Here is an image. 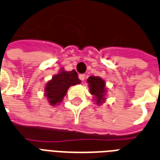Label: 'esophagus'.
<instances>
[{"label":"esophagus","mask_w":160,"mask_h":160,"mask_svg":"<svg viewBox=\"0 0 160 160\" xmlns=\"http://www.w3.org/2000/svg\"><path fill=\"white\" fill-rule=\"evenodd\" d=\"M79 78H80V80H81L82 81H84L85 79V75H84V74H80V75H79Z\"/></svg>","instance_id":"obj_1"}]
</instances>
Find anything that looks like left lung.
Returning <instances> with one entry per match:
<instances>
[{"label":"left lung","instance_id":"left-lung-1","mask_svg":"<svg viewBox=\"0 0 160 160\" xmlns=\"http://www.w3.org/2000/svg\"><path fill=\"white\" fill-rule=\"evenodd\" d=\"M90 93L93 96L94 103L101 106L107 101V89L106 81L99 76L91 75L87 79Z\"/></svg>","mask_w":160,"mask_h":160}]
</instances>
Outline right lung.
Here are the masks:
<instances>
[{"mask_svg": "<svg viewBox=\"0 0 160 160\" xmlns=\"http://www.w3.org/2000/svg\"><path fill=\"white\" fill-rule=\"evenodd\" d=\"M80 83L81 80L78 78L77 72L75 69L66 71L64 68H61L58 74L53 75L52 79L46 83L43 95L47 98L48 104L55 107L64 100L70 86Z\"/></svg>", "mask_w": 160, "mask_h": 160, "instance_id": "obj_1", "label": "right lung"}]
</instances>
